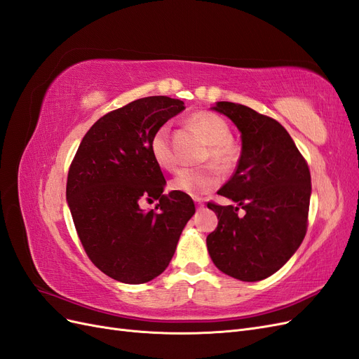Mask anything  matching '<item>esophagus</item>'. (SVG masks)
Wrapping results in <instances>:
<instances>
[{
	"instance_id": "1",
	"label": "esophagus",
	"mask_w": 359,
	"mask_h": 359,
	"mask_svg": "<svg viewBox=\"0 0 359 359\" xmlns=\"http://www.w3.org/2000/svg\"><path fill=\"white\" fill-rule=\"evenodd\" d=\"M194 202H196V206L198 208H203V202L201 199H194Z\"/></svg>"
}]
</instances>
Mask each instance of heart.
Masks as SVG:
<instances>
[{
  "label": "heart",
  "mask_w": 359,
  "mask_h": 359,
  "mask_svg": "<svg viewBox=\"0 0 359 359\" xmlns=\"http://www.w3.org/2000/svg\"><path fill=\"white\" fill-rule=\"evenodd\" d=\"M190 124L196 127L210 144L206 157L220 168H232L235 165L238 153L232 142L231 127L226 119L210 111H199L190 116ZM149 149L158 166L168 170L177 168L178 160L173 151L170 128L168 126H161L154 133L149 142ZM220 181L219 169L214 165H205L202 168H184L178 170L170 181V187L191 198H201L219 187Z\"/></svg>",
  "instance_id": "1"
}]
</instances>
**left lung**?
<instances>
[{"label":"left lung","instance_id":"obj_1","mask_svg":"<svg viewBox=\"0 0 359 359\" xmlns=\"http://www.w3.org/2000/svg\"><path fill=\"white\" fill-rule=\"evenodd\" d=\"M212 109L240 130L243 151L232 178L217 191L235 205L208 202L219 224L206 236V247L222 273L259 281L277 273L306 236L310 169L274 118L231 102H219Z\"/></svg>","mask_w":359,"mask_h":359}]
</instances>
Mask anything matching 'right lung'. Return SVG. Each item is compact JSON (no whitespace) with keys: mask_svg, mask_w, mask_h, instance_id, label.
I'll list each match as a JSON object with an SVG mask.
<instances>
[{"mask_svg":"<svg viewBox=\"0 0 359 359\" xmlns=\"http://www.w3.org/2000/svg\"><path fill=\"white\" fill-rule=\"evenodd\" d=\"M184 102L153 95L103 115L86 132L67 177V202L82 247L102 273L140 285L165 271L196 211L189 194H163L166 180L149 142ZM142 200H158L144 212Z\"/></svg>","mask_w":359,"mask_h":359,"instance_id":"1","label":"right lung"}]
</instances>
